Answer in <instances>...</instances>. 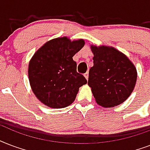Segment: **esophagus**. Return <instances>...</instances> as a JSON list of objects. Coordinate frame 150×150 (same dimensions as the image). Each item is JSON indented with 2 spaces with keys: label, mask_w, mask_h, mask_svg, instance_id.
Returning a JSON list of instances; mask_svg holds the SVG:
<instances>
[{
  "label": "esophagus",
  "mask_w": 150,
  "mask_h": 150,
  "mask_svg": "<svg viewBox=\"0 0 150 150\" xmlns=\"http://www.w3.org/2000/svg\"><path fill=\"white\" fill-rule=\"evenodd\" d=\"M84 77H85L86 79H87V81L88 80V72H87V73H85L84 74Z\"/></svg>",
  "instance_id": "esophagus-1"
}]
</instances>
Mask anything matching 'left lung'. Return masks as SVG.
<instances>
[{
  "label": "left lung",
  "instance_id": "left-lung-1",
  "mask_svg": "<svg viewBox=\"0 0 150 150\" xmlns=\"http://www.w3.org/2000/svg\"><path fill=\"white\" fill-rule=\"evenodd\" d=\"M93 67L89 69L88 85L96 103L110 108L121 104L134 90L137 70L122 52L110 46L91 45Z\"/></svg>",
  "mask_w": 150,
  "mask_h": 150
}]
</instances>
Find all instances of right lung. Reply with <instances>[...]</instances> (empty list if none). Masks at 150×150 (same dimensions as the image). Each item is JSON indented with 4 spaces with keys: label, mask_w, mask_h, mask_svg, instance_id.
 Returning <instances> with one entry per match:
<instances>
[{
    "label": "right lung",
    "mask_w": 150,
    "mask_h": 150,
    "mask_svg": "<svg viewBox=\"0 0 150 150\" xmlns=\"http://www.w3.org/2000/svg\"><path fill=\"white\" fill-rule=\"evenodd\" d=\"M83 39L67 37L48 40L34 53L29 62L28 76L31 89L43 104L53 109L74 103L79 88L87 83L76 72L73 57L83 47Z\"/></svg>",
    "instance_id": "add662e5"
}]
</instances>
